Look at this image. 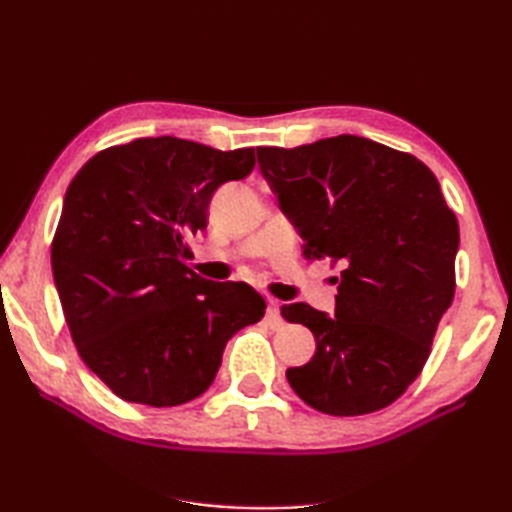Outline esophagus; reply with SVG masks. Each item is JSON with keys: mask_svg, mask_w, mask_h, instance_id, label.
<instances>
[{"mask_svg": "<svg viewBox=\"0 0 512 512\" xmlns=\"http://www.w3.org/2000/svg\"><path fill=\"white\" fill-rule=\"evenodd\" d=\"M266 325L268 327H282V318H280V305H277L275 300H268V307H266Z\"/></svg>", "mask_w": 512, "mask_h": 512, "instance_id": "obj_1", "label": "esophagus"}]
</instances>
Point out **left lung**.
Here are the masks:
<instances>
[{
  "label": "left lung",
  "mask_w": 512,
  "mask_h": 512,
  "mask_svg": "<svg viewBox=\"0 0 512 512\" xmlns=\"http://www.w3.org/2000/svg\"><path fill=\"white\" fill-rule=\"evenodd\" d=\"M257 160L305 257L341 266L334 316L282 307L316 339L311 361L287 370L291 388L327 415L386 409L422 372L454 300L456 214L427 164L366 137L257 146Z\"/></svg>",
  "instance_id": "left-lung-1"
}]
</instances>
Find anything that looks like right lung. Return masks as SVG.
I'll return each instance as SVG.
<instances>
[{
    "instance_id": "right-lung-1",
    "label": "right lung",
    "mask_w": 512,
    "mask_h": 512,
    "mask_svg": "<svg viewBox=\"0 0 512 512\" xmlns=\"http://www.w3.org/2000/svg\"><path fill=\"white\" fill-rule=\"evenodd\" d=\"M253 167L255 149L164 135L99 151L69 183L51 241L54 282L81 359L121 400L160 409L203 395L225 343L264 318L246 282L187 266L212 194Z\"/></svg>"
}]
</instances>
